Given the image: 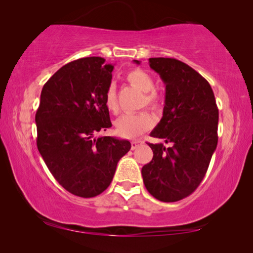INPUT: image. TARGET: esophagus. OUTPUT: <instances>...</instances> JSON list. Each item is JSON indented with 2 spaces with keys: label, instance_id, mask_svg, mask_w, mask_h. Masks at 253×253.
<instances>
[{
  "label": "esophagus",
  "instance_id": "obj_1",
  "mask_svg": "<svg viewBox=\"0 0 253 253\" xmlns=\"http://www.w3.org/2000/svg\"><path fill=\"white\" fill-rule=\"evenodd\" d=\"M141 143H143L141 140H132L131 141V150H136V148L139 146Z\"/></svg>",
  "mask_w": 253,
  "mask_h": 253
}]
</instances>
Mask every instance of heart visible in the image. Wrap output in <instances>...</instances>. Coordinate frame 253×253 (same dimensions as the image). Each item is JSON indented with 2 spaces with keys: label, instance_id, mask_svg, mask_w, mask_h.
I'll return each mask as SVG.
<instances>
[{
  "label": "heart",
  "instance_id": "1",
  "mask_svg": "<svg viewBox=\"0 0 253 253\" xmlns=\"http://www.w3.org/2000/svg\"><path fill=\"white\" fill-rule=\"evenodd\" d=\"M126 81L131 85L140 89L145 94V103L152 109L158 110L160 108L161 102L158 94L153 92L154 81L146 71L141 69H133L126 74ZM105 106L112 113H116L119 109L117 103L116 87L114 84H110L105 93ZM153 126V117L150 113L140 112L136 114H123L115 121V127L120 136L126 138H134L145 131L150 130Z\"/></svg>",
  "mask_w": 253,
  "mask_h": 253
}]
</instances>
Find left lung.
<instances>
[{
    "instance_id": "8db88e82",
    "label": "left lung",
    "mask_w": 253,
    "mask_h": 253,
    "mask_svg": "<svg viewBox=\"0 0 253 253\" xmlns=\"http://www.w3.org/2000/svg\"><path fill=\"white\" fill-rule=\"evenodd\" d=\"M150 67L166 85L164 116L151 136L170 147L148 144L153 159L141 175L154 198L178 202L191 195L206 174L217 145L219 109L209 82L188 64L176 58L152 57Z\"/></svg>"
}]
</instances>
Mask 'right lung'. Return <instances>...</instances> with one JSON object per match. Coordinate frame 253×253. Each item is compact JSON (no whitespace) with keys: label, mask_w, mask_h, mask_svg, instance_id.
<instances>
[{"label":"right lung","mask_w":253,"mask_h":253,"mask_svg":"<svg viewBox=\"0 0 253 253\" xmlns=\"http://www.w3.org/2000/svg\"><path fill=\"white\" fill-rule=\"evenodd\" d=\"M114 65L84 57L57 70L43 85L36 114L37 146L55 179L72 195L92 198L108 188L129 140L94 137L112 126L105 106Z\"/></svg>","instance_id":"add662e5"}]
</instances>
